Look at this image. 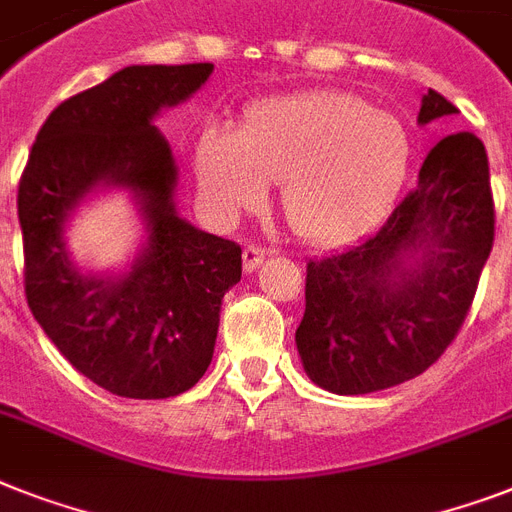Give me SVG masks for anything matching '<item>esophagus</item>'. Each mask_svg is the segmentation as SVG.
<instances>
[{"label":"esophagus","instance_id":"34e87169","mask_svg":"<svg viewBox=\"0 0 512 512\" xmlns=\"http://www.w3.org/2000/svg\"><path fill=\"white\" fill-rule=\"evenodd\" d=\"M265 257H268V249L263 247H255V244H247L242 252V260H244V273H252V270L260 268Z\"/></svg>","mask_w":512,"mask_h":512}]
</instances>
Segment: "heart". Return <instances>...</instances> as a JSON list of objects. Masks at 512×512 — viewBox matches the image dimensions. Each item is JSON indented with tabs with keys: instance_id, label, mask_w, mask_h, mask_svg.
<instances>
[{
	"instance_id": "obj_1",
	"label": "heart",
	"mask_w": 512,
	"mask_h": 512,
	"mask_svg": "<svg viewBox=\"0 0 512 512\" xmlns=\"http://www.w3.org/2000/svg\"><path fill=\"white\" fill-rule=\"evenodd\" d=\"M410 141L394 115L339 91H302L249 107L236 131L205 128L197 184L223 215L278 181L286 223L313 244H339L376 223L400 194Z\"/></svg>"
}]
</instances>
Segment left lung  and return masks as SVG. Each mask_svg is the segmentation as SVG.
Returning <instances> with one entry per match:
<instances>
[{"label": "left lung", "mask_w": 512, "mask_h": 512, "mask_svg": "<svg viewBox=\"0 0 512 512\" xmlns=\"http://www.w3.org/2000/svg\"><path fill=\"white\" fill-rule=\"evenodd\" d=\"M455 112L429 89L418 123ZM492 242L484 144L468 131L444 136L376 234L307 263L294 342L310 381L368 394L426 371L463 326Z\"/></svg>", "instance_id": "left-lung-1"}]
</instances>
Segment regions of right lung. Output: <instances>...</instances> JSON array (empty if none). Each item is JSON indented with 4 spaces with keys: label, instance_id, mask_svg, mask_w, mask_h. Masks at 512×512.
Listing matches in <instances>:
<instances>
[{
    "label": "right lung",
    "instance_id": "right-lung-1",
    "mask_svg": "<svg viewBox=\"0 0 512 512\" xmlns=\"http://www.w3.org/2000/svg\"><path fill=\"white\" fill-rule=\"evenodd\" d=\"M210 73V62L112 73L54 107L20 178L33 318L78 373L128 400L176 397L205 376L223 294L242 278L239 244L178 215L176 157L155 126ZM110 188L132 197L145 239L126 271L91 274L64 231L83 201Z\"/></svg>",
    "mask_w": 512,
    "mask_h": 512
}]
</instances>
